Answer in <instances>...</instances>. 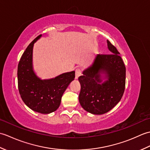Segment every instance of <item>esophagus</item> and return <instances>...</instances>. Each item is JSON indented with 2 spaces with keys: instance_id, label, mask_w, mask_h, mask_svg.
Listing matches in <instances>:
<instances>
[{
  "instance_id": "1",
  "label": "esophagus",
  "mask_w": 150,
  "mask_h": 150,
  "mask_svg": "<svg viewBox=\"0 0 150 150\" xmlns=\"http://www.w3.org/2000/svg\"><path fill=\"white\" fill-rule=\"evenodd\" d=\"M82 75V71L80 68H77L75 69V79H77L79 76Z\"/></svg>"
}]
</instances>
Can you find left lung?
<instances>
[{
	"label": "left lung",
	"mask_w": 150,
	"mask_h": 150,
	"mask_svg": "<svg viewBox=\"0 0 150 150\" xmlns=\"http://www.w3.org/2000/svg\"><path fill=\"white\" fill-rule=\"evenodd\" d=\"M111 54H98L93 63L79 77L81 91L79 100L88 112L95 115L107 113L122 97L126 84V67L120 53L107 40ZM101 74L108 80L100 84Z\"/></svg>",
	"instance_id": "left-lung-1"
}]
</instances>
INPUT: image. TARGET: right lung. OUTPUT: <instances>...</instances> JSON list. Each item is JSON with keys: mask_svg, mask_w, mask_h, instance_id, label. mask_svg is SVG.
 <instances>
[{"mask_svg": "<svg viewBox=\"0 0 150 150\" xmlns=\"http://www.w3.org/2000/svg\"><path fill=\"white\" fill-rule=\"evenodd\" d=\"M41 35L29 44L18 62V88L28 107L36 112L47 114L58 109L64 92L74 80L75 71L63 73L49 80H40L37 77L32 68L33 47Z\"/></svg>", "mask_w": 150, "mask_h": 150, "instance_id": "add662e5", "label": "right lung"}]
</instances>
